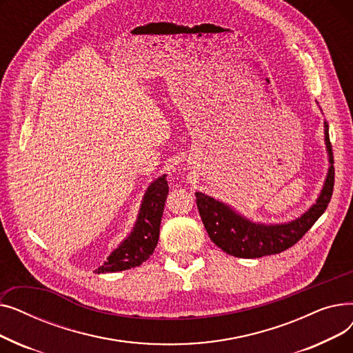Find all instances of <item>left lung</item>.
Returning a JSON list of instances; mask_svg holds the SVG:
<instances>
[{"instance_id": "left-lung-1", "label": "left lung", "mask_w": 353, "mask_h": 353, "mask_svg": "<svg viewBox=\"0 0 353 353\" xmlns=\"http://www.w3.org/2000/svg\"><path fill=\"white\" fill-rule=\"evenodd\" d=\"M325 140L329 153V173L325 188L318 201L299 219L285 225H257L236 214L230 208L203 193H196V203L212 242L223 252L245 259H254L281 253L305 236L326 210L335 184V167H333L332 144L329 140V125L325 121Z\"/></svg>"}]
</instances>
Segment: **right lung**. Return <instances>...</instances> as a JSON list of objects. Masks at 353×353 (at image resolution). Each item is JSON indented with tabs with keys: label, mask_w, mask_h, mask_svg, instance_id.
<instances>
[{
	"label": "right lung",
	"mask_w": 353,
	"mask_h": 353,
	"mask_svg": "<svg viewBox=\"0 0 353 353\" xmlns=\"http://www.w3.org/2000/svg\"><path fill=\"white\" fill-rule=\"evenodd\" d=\"M167 194H169V184H167L165 176H163L148 188L132 234L107 257V262L96 270L97 273L137 268L152 256L159 242L160 223Z\"/></svg>",
	"instance_id": "1"
}]
</instances>
